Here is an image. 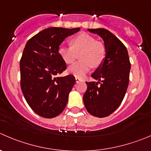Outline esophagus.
I'll return each mask as SVG.
<instances>
[{"mask_svg":"<svg viewBox=\"0 0 151 151\" xmlns=\"http://www.w3.org/2000/svg\"><path fill=\"white\" fill-rule=\"evenodd\" d=\"M75 80H76V83H79V82L82 81L81 79H80L79 77H75Z\"/></svg>","mask_w":151,"mask_h":151,"instance_id":"34e87169","label":"esophagus"}]
</instances>
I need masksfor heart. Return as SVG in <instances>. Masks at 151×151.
<instances>
[{
    "instance_id": "heart-1",
    "label": "heart",
    "mask_w": 151,
    "mask_h": 151,
    "mask_svg": "<svg viewBox=\"0 0 151 151\" xmlns=\"http://www.w3.org/2000/svg\"><path fill=\"white\" fill-rule=\"evenodd\" d=\"M71 46L60 45L58 53L67 64L75 60L78 52V62L68 67V71L75 77H83L92 67L96 68L103 63L105 58V47L101 42L96 41L93 37L81 33L71 40Z\"/></svg>"
}]
</instances>
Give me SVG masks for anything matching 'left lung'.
Wrapping results in <instances>:
<instances>
[{
  "instance_id": "8db88e82",
  "label": "left lung",
  "mask_w": 151,
  "mask_h": 151,
  "mask_svg": "<svg viewBox=\"0 0 151 151\" xmlns=\"http://www.w3.org/2000/svg\"><path fill=\"white\" fill-rule=\"evenodd\" d=\"M88 31L103 40L105 58L91 74L97 81L86 82L83 102L90 114L102 118L111 114L122 103L129 83L131 63L126 47L114 34L102 28Z\"/></svg>"
}]
</instances>
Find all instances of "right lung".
Segmentation results:
<instances>
[{
    "instance_id": "obj_1",
    "label": "right lung",
    "mask_w": 151,
    "mask_h": 151,
    "mask_svg": "<svg viewBox=\"0 0 151 151\" xmlns=\"http://www.w3.org/2000/svg\"><path fill=\"white\" fill-rule=\"evenodd\" d=\"M80 28L45 29L29 39L20 62V87L26 102L44 118L58 116L65 109L75 83L73 75L56 77L66 69L58 48Z\"/></svg>"
}]
</instances>
